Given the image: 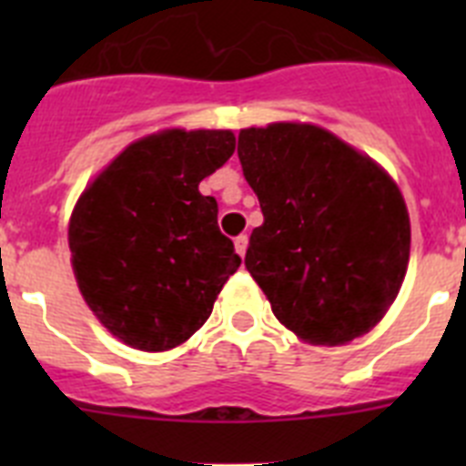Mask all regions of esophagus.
Returning <instances> with one entry per match:
<instances>
[{
	"label": "esophagus",
	"mask_w": 466,
	"mask_h": 466,
	"mask_svg": "<svg viewBox=\"0 0 466 466\" xmlns=\"http://www.w3.org/2000/svg\"><path fill=\"white\" fill-rule=\"evenodd\" d=\"M247 245H249V238H247L245 233H242V236H238V238H236V252L240 254V257H245Z\"/></svg>",
	"instance_id": "esophagus-1"
}]
</instances>
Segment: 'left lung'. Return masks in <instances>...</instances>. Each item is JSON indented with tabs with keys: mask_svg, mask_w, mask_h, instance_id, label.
I'll use <instances>...</instances> for the list:
<instances>
[{
	"mask_svg": "<svg viewBox=\"0 0 466 466\" xmlns=\"http://www.w3.org/2000/svg\"><path fill=\"white\" fill-rule=\"evenodd\" d=\"M238 158L263 212L245 266L299 339L343 345L401 289L410 221L392 177L310 123L245 127Z\"/></svg>",
	"mask_w": 466,
	"mask_h": 466,
	"instance_id": "1",
	"label": "left lung"
}]
</instances>
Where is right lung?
Returning a JSON list of instances; mask_svg holds the SVG:
<instances>
[{"label": "right lung", "instance_id": "1", "mask_svg": "<svg viewBox=\"0 0 466 466\" xmlns=\"http://www.w3.org/2000/svg\"><path fill=\"white\" fill-rule=\"evenodd\" d=\"M236 151L230 130H163L121 151L69 219L72 268L86 303L144 352L182 345L208 322L242 258L198 184Z\"/></svg>", "mask_w": 466, "mask_h": 466}]
</instances>
